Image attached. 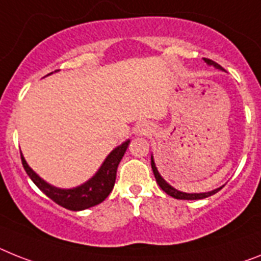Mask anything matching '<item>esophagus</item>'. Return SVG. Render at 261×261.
<instances>
[{"label": "esophagus", "mask_w": 261, "mask_h": 261, "mask_svg": "<svg viewBox=\"0 0 261 261\" xmlns=\"http://www.w3.org/2000/svg\"><path fill=\"white\" fill-rule=\"evenodd\" d=\"M150 130L151 128L147 123H141L137 126V128H135V133H137L138 135H147L148 133H150Z\"/></svg>", "instance_id": "34e87169"}]
</instances>
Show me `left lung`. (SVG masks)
<instances>
[{"label": "left lung", "instance_id": "obj_1", "mask_svg": "<svg viewBox=\"0 0 261 261\" xmlns=\"http://www.w3.org/2000/svg\"><path fill=\"white\" fill-rule=\"evenodd\" d=\"M204 62L207 63V65H210V66H214L216 67V69L219 70H223V67L220 66V65H218L216 62H214V61L211 60H207V58H204ZM151 167H152V172H154L155 175V179H156L158 185H159V187L163 190L164 192L167 195H170V196H172V198L175 199H181V200H198V199H204V198H208V196H211V195L216 194L218 191H220L223 188L219 187V188H215V190H212V191H208V192H199V194H188V192H181L179 191V190H176V188L172 187L171 185H168L167 181L164 180L163 178H162V175L159 174V171H158L156 166H155V162H154V156L151 155Z\"/></svg>", "mask_w": 261, "mask_h": 261}]
</instances>
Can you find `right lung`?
I'll return each mask as SVG.
<instances>
[{
	"mask_svg": "<svg viewBox=\"0 0 261 261\" xmlns=\"http://www.w3.org/2000/svg\"><path fill=\"white\" fill-rule=\"evenodd\" d=\"M128 143H130V139H127L126 142L114 148L110 154L107 155L94 176H91L83 185L73 188H58L56 186H51L50 183L43 180L38 174L33 171L22 154H21V161H22L26 174L29 175L33 183L46 196H49L53 201H56L57 204H60L63 208H67L70 211H82V210L90 208V207L102 203L113 191L115 178H117L118 164L122 161V158L128 147Z\"/></svg>",
	"mask_w": 261,
	"mask_h": 261,
	"instance_id": "add662e5",
	"label": "right lung"
}]
</instances>
